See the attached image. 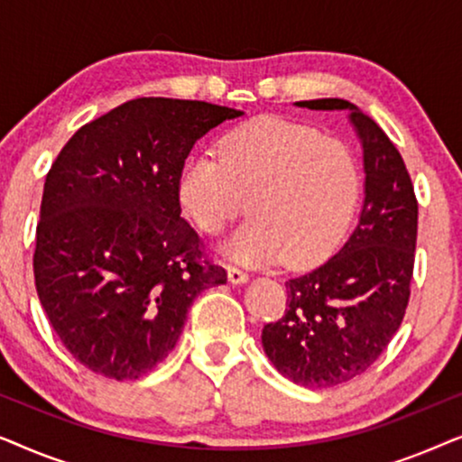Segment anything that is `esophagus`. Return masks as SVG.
<instances>
[{
	"mask_svg": "<svg viewBox=\"0 0 462 462\" xmlns=\"http://www.w3.org/2000/svg\"><path fill=\"white\" fill-rule=\"evenodd\" d=\"M226 275H229L231 283H245V282H248V273H245V271H242L239 267H236V264H229V267H226Z\"/></svg>",
	"mask_w": 462,
	"mask_h": 462,
	"instance_id": "1",
	"label": "esophagus"
}]
</instances>
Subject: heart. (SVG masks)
Masks as SVG:
<instances>
[{"mask_svg":"<svg viewBox=\"0 0 462 462\" xmlns=\"http://www.w3.org/2000/svg\"><path fill=\"white\" fill-rule=\"evenodd\" d=\"M218 153L189 157L176 191L187 217L210 236L250 206L254 220L229 239V254L307 269L338 248L362 195L359 166L343 143L263 117L226 132Z\"/></svg>","mask_w":462,"mask_h":462,"instance_id":"obj_1","label":"heart"}]
</instances>
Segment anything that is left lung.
Instances as JSON below:
<instances>
[{"label": "left lung", "mask_w": 462, "mask_h": 462, "mask_svg": "<svg viewBox=\"0 0 462 462\" xmlns=\"http://www.w3.org/2000/svg\"><path fill=\"white\" fill-rule=\"evenodd\" d=\"M346 109L364 149L365 199L346 244L311 273L286 282V313L263 328L267 357L302 387H334L376 362L400 330L414 273L419 201L400 151L374 119L343 98L300 100Z\"/></svg>", "instance_id": "1"}]
</instances>
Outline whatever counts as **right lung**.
Returning a JSON list of instances; mask_svg holds the SVG:
<instances>
[{
  "label": "right lung",
  "mask_w": 462,
  "mask_h": 462,
  "mask_svg": "<svg viewBox=\"0 0 462 462\" xmlns=\"http://www.w3.org/2000/svg\"><path fill=\"white\" fill-rule=\"evenodd\" d=\"M239 116L204 100L134 98L81 125L50 168L37 296L62 345L97 374L153 370L198 294L226 282L180 217L176 185L193 144Z\"/></svg>",
  "instance_id": "add662e5"
}]
</instances>
